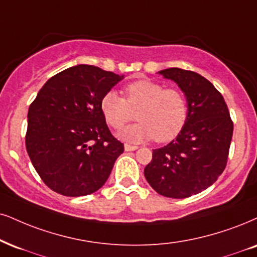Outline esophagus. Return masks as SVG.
I'll return each instance as SVG.
<instances>
[{
  "label": "esophagus",
  "instance_id": "34e87169",
  "mask_svg": "<svg viewBox=\"0 0 257 257\" xmlns=\"http://www.w3.org/2000/svg\"><path fill=\"white\" fill-rule=\"evenodd\" d=\"M123 149H125V151H135V150H137L138 147H136V145L125 144V145H123Z\"/></svg>",
  "mask_w": 257,
  "mask_h": 257
}]
</instances>
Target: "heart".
<instances>
[{
  "mask_svg": "<svg viewBox=\"0 0 257 257\" xmlns=\"http://www.w3.org/2000/svg\"><path fill=\"white\" fill-rule=\"evenodd\" d=\"M100 109L110 127L120 130L134 119L137 112L139 122L123 128L119 138L128 143H141L155 138L169 142L185 126L188 106L181 91L166 89L150 80H138L125 88V100L110 90L102 96Z\"/></svg>",
  "mask_w": 257,
  "mask_h": 257,
  "instance_id": "1",
  "label": "heart"
}]
</instances>
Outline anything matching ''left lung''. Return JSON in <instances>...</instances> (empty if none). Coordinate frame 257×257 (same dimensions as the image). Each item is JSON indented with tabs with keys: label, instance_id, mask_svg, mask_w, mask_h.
<instances>
[{
	"label": "left lung",
	"instance_id": "8db88e82",
	"mask_svg": "<svg viewBox=\"0 0 257 257\" xmlns=\"http://www.w3.org/2000/svg\"><path fill=\"white\" fill-rule=\"evenodd\" d=\"M185 94V126L166 147L153 150L144 176L158 194L183 199L217 181L225 169L233 123L221 94L196 72L179 68L158 71Z\"/></svg>",
	"mask_w": 257,
	"mask_h": 257
}]
</instances>
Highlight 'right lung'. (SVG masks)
I'll list each match as a JSON object with an SVG mask.
<instances>
[{
  "mask_svg": "<svg viewBox=\"0 0 257 257\" xmlns=\"http://www.w3.org/2000/svg\"><path fill=\"white\" fill-rule=\"evenodd\" d=\"M123 75L78 64L43 85L27 115L26 149L45 185L82 196L104 185L123 144L110 134L100 109L102 96Z\"/></svg>",
  "mask_w": 257,
  "mask_h": 257,
  "instance_id": "1",
  "label": "right lung"
}]
</instances>
